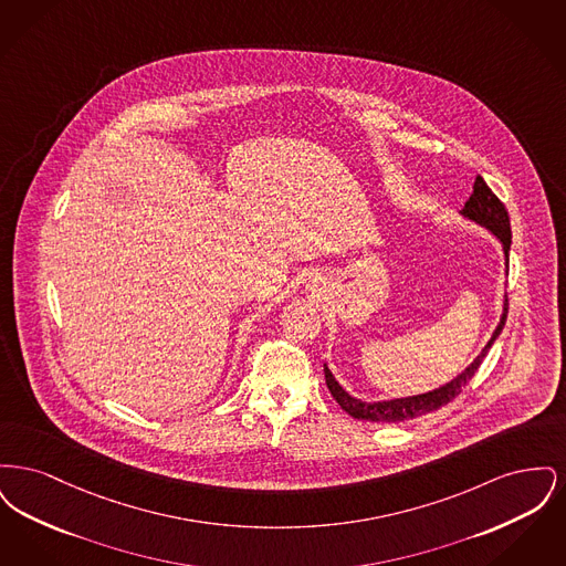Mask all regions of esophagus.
<instances>
[{
    "label": "esophagus",
    "mask_w": 566,
    "mask_h": 566,
    "mask_svg": "<svg viewBox=\"0 0 566 566\" xmlns=\"http://www.w3.org/2000/svg\"><path fill=\"white\" fill-rule=\"evenodd\" d=\"M307 286H310V289H312V286H314V284H307Z\"/></svg>",
    "instance_id": "34e87169"
}]
</instances>
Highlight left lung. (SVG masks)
<instances>
[{
  "label": "left lung",
  "instance_id": "8db88e82",
  "mask_svg": "<svg viewBox=\"0 0 566 566\" xmlns=\"http://www.w3.org/2000/svg\"><path fill=\"white\" fill-rule=\"evenodd\" d=\"M460 214L473 222H478L480 227H485L499 242L503 245V256H505V265H510V248H512V224H510V214L505 210V206L499 201V197L488 189L482 176L475 178L473 192L469 197V201L464 203V208L460 210ZM507 307L510 301L505 295L503 301V314L501 321L496 324L492 337L488 339L484 350L475 356V360L454 379H450L448 384L422 392V395H413V397H401V399H390V401H360L356 397L348 395L335 376L331 374V369L324 363V377H326V386L333 395V399L342 405L344 411H348L352 418L356 420H369V422H403V420H413L418 416L431 413L434 409L450 403L452 399H457L462 392V388L469 384V379L475 376V371L480 369L482 360H484L485 352L492 348V344L496 342V337L501 335L505 321H507Z\"/></svg>",
  "mask_w": 566,
  "mask_h": 566
}]
</instances>
